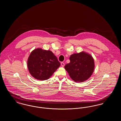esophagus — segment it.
Here are the masks:
<instances>
[{
    "label": "esophagus",
    "mask_w": 121,
    "mask_h": 121,
    "mask_svg": "<svg viewBox=\"0 0 121 121\" xmlns=\"http://www.w3.org/2000/svg\"><path fill=\"white\" fill-rule=\"evenodd\" d=\"M61 66H62V67H64V63H63V62H62L61 63Z\"/></svg>",
    "instance_id": "esophagus-1"
}]
</instances>
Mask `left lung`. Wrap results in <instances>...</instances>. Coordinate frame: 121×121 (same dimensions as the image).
I'll return each mask as SVG.
<instances>
[{
    "mask_svg": "<svg viewBox=\"0 0 121 121\" xmlns=\"http://www.w3.org/2000/svg\"><path fill=\"white\" fill-rule=\"evenodd\" d=\"M69 59L70 62L66 64L64 68L73 80L82 82L91 77L94 69V62L90 55L81 52L71 55Z\"/></svg>",
    "mask_w": 121,
    "mask_h": 121,
    "instance_id": "8db88e82",
    "label": "left lung"
}]
</instances>
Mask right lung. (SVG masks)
<instances>
[{
  "label": "right lung",
  "instance_id": "right-lung-1",
  "mask_svg": "<svg viewBox=\"0 0 121 121\" xmlns=\"http://www.w3.org/2000/svg\"><path fill=\"white\" fill-rule=\"evenodd\" d=\"M27 63L30 73L40 80L48 79L60 66V62L52 52L41 48L31 52Z\"/></svg>",
  "mask_w": 121,
  "mask_h": 121
}]
</instances>
